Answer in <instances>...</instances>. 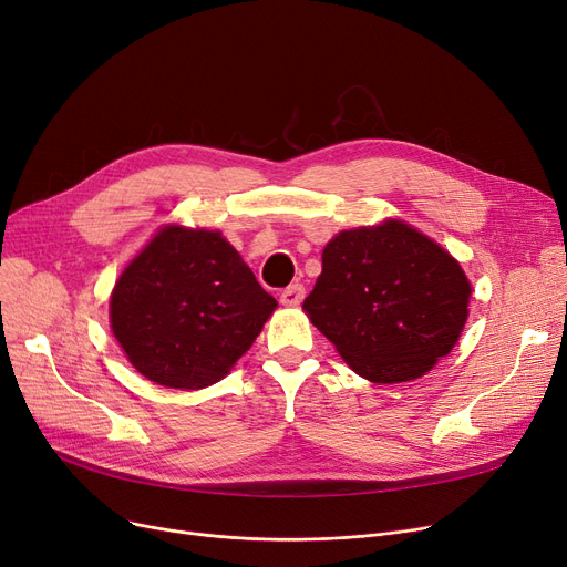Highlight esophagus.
Returning a JSON list of instances; mask_svg holds the SVG:
<instances>
[{"label": "esophagus", "mask_w": 567, "mask_h": 567, "mask_svg": "<svg viewBox=\"0 0 567 567\" xmlns=\"http://www.w3.org/2000/svg\"><path fill=\"white\" fill-rule=\"evenodd\" d=\"M306 299V287L303 285H289L282 293H280V303L287 308H296L301 306Z\"/></svg>", "instance_id": "1"}]
</instances>
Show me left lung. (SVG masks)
<instances>
[{"mask_svg": "<svg viewBox=\"0 0 567 567\" xmlns=\"http://www.w3.org/2000/svg\"><path fill=\"white\" fill-rule=\"evenodd\" d=\"M471 280L434 238L400 218L338 231L303 312L372 383L427 374L457 344Z\"/></svg>", "mask_w": 567, "mask_h": 567, "instance_id": "1", "label": "left lung"}]
</instances>
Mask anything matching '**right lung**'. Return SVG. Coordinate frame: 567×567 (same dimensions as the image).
Returning a JSON list of instances; mask_svg holds the SVG:
<instances>
[{
    "label": "right lung",
    "mask_w": 567,
    "mask_h": 567,
    "mask_svg": "<svg viewBox=\"0 0 567 567\" xmlns=\"http://www.w3.org/2000/svg\"><path fill=\"white\" fill-rule=\"evenodd\" d=\"M278 301L220 229L163 225L110 293V329L128 363L165 389L225 379Z\"/></svg>",
    "instance_id": "add662e5"
}]
</instances>
